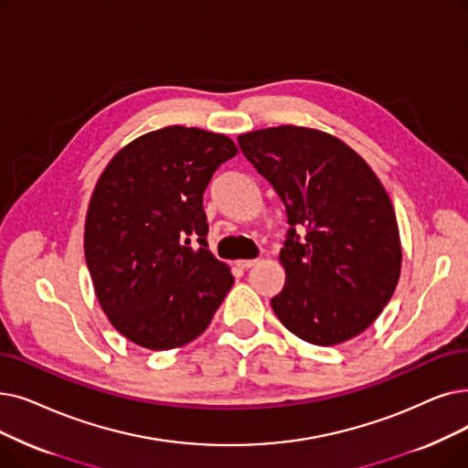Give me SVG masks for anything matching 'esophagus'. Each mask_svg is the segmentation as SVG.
Returning <instances> with one entry per match:
<instances>
[{
  "mask_svg": "<svg viewBox=\"0 0 468 468\" xmlns=\"http://www.w3.org/2000/svg\"><path fill=\"white\" fill-rule=\"evenodd\" d=\"M235 263L240 270H250L252 266H256V260H237Z\"/></svg>",
  "mask_w": 468,
  "mask_h": 468,
  "instance_id": "esophagus-1",
  "label": "esophagus"
}]
</instances>
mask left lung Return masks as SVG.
Segmentation results:
<instances>
[{"mask_svg": "<svg viewBox=\"0 0 468 468\" xmlns=\"http://www.w3.org/2000/svg\"><path fill=\"white\" fill-rule=\"evenodd\" d=\"M237 141L291 226L279 254L284 287L271 298L275 315L317 346L361 335L390 302L401 271L398 219L380 179L342 139L315 128H263ZM298 225L307 228L302 239Z\"/></svg>", "mask_w": 468, "mask_h": 468, "instance_id": "obj_1", "label": "left lung"}]
</instances>
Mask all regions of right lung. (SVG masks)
<instances>
[{"label": "right lung", "instance_id": "add662e5", "mask_svg": "<svg viewBox=\"0 0 468 468\" xmlns=\"http://www.w3.org/2000/svg\"><path fill=\"white\" fill-rule=\"evenodd\" d=\"M237 151L223 133L166 126L130 141L97 179L84 226L88 270L101 310L141 348L195 340L231 289V268L207 249L202 193Z\"/></svg>", "mask_w": 468, "mask_h": 468}]
</instances>
